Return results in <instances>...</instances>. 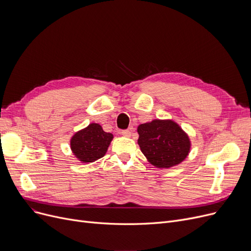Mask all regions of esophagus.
I'll use <instances>...</instances> for the list:
<instances>
[{"label": "esophagus", "instance_id": "34e87169", "mask_svg": "<svg viewBox=\"0 0 251 251\" xmlns=\"http://www.w3.org/2000/svg\"><path fill=\"white\" fill-rule=\"evenodd\" d=\"M121 134L125 137H130L131 136V131L130 130H122Z\"/></svg>", "mask_w": 251, "mask_h": 251}]
</instances>
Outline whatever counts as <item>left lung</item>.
<instances>
[{
  "label": "left lung",
  "instance_id": "8db88e82",
  "mask_svg": "<svg viewBox=\"0 0 251 251\" xmlns=\"http://www.w3.org/2000/svg\"><path fill=\"white\" fill-rule=\"evenodd\" d=\"M138 144L149 162L156 168H171L186 159L190 140L172 120H152L138 126Z\"/></svg>",
  "mask_w": 251,
  "mask_h": 251
}]
</instances>
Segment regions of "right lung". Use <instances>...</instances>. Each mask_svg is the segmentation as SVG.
<instances>
[{
	"label": "right lung",
	"instance_id": "right-lung-1",
	"mask_svg": "<svg viewBox=\"0 0 251 251\" xmlns=\"http://www.w3.org/2000/svg\"><path fill=\"white\" fill-rule=\"evenodd\" d=\"M112 139V133L104 132L101 126L97 123H91L73 135L70 146L79 161L92 163L105 154Z\"/></svg>",
	"mask_w": 251,
	"mask_h": 251
}]
</instances>
